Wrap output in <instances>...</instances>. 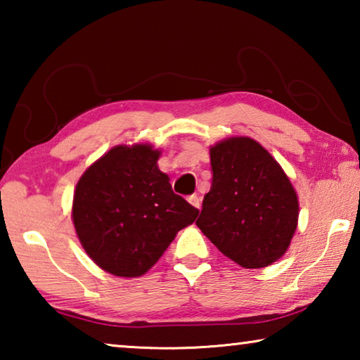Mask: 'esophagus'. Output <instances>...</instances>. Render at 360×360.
<instances>
[{"label":"esophagus","mask_w":360,"mask_h":360,"mask_svg":"<svg viewBox=\"0 0 360 360\" xmlns=\"http://www.w3.org/2000/svg\"><path fill=\"white\" fill-rule=\"evenodd\" d=\"M187 200L192 206H195V208L200 210V205H202V203H200V197H197V195H191V197H188Z\"/></svg>","instance_id":"1"}]
</instances>
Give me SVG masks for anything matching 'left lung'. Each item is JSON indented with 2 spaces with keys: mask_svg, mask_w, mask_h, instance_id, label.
Listing matches in <instances>:
<instances>
[{
  "mask_svg": "<svg viewBox=\"0 0 360 360\" xmlns=\"http://www.w3.org/2000/svg\"><path fill=\"white\" fill-rule=\"evenodd\" d=\"M210 157L212 184L198 229L238 265H271L288 251L298 222V198L288 174L248 136L219 141Z\"/></svg>",
  "mask_w": 360,
  "mask_h": 360,
  "instance_id": "left-lung-1",
  "label": "left lung"
}]
</instances>
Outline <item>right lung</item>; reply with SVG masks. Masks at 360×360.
Masks as SVG:
<instances>
[{
    "label": "right lung",
    "instance_id": "right-lung-1",
    "mask_svg": "<svg viewBox=\"0 0 360 360\" xmlns=\"http://www.w3.org/2000/svg\"><path fill=\"white\" fill-rule=\"evenodd\" d=\"M150 144L115 146L77 181L72 224L85 252L114 276L144 275L198 210L176 195Z\"/></svg>",
    "mask_w": 360,
    "mask_h": 360
}]
</instances>
